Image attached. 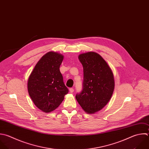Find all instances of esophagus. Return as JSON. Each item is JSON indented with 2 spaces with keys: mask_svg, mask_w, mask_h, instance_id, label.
Listing matches in <instances>:
<instances>
[{
  "mask_svg": "<svg viewBox=\"0 0 149 149\" xmlns=\"http://www.w3.org/2000/svg\"><path fill=\"white\" fill-rule=\"evenodd\" d=\"M69 91H70V92L71 93H72L74 92V88H69Z\"/></svg>",
  "mask_w": 149,
  "mask_h": 149,
  "instance_id": "1",
  "label": "esophagus"
}]
</instances>
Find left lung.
<instances>
[{
	"mask_svg": "<svg viewBox=\"0 0 149 149\" xmlns=\"http://www.w3.org/2000/svg\"><path fill=\"white\" fill-rule=\"evenodd\" d=\"M79 59L83 67V88L76 98L88 113L103 108L112 95L115 82L113 73L105 60L98 54H80Z\"/></svg>",
	"mask_w": 149,
	"mask_h": 149,
	"instance_id": "8db88e82",
	"label": "left lung"
}]
</instances>
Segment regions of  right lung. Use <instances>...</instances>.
<instances>
[{
	"label": "right lung",
	"mask_w": 149,
	"mask_h": 149,
	"mask_svg": "<svg viewBox=\"0 0 149 149\" xmlns=\"http://www.w3.org/2000/svg\"><path fill=\"white\" fill-rule=\"evenodd\" d=\"M63 56L49 52L36 64L28 80V91L34 104L45 112L57 108L68 93L59 68Z\"/></svg>",
	"instance_id": "1"
}]
</instances>
